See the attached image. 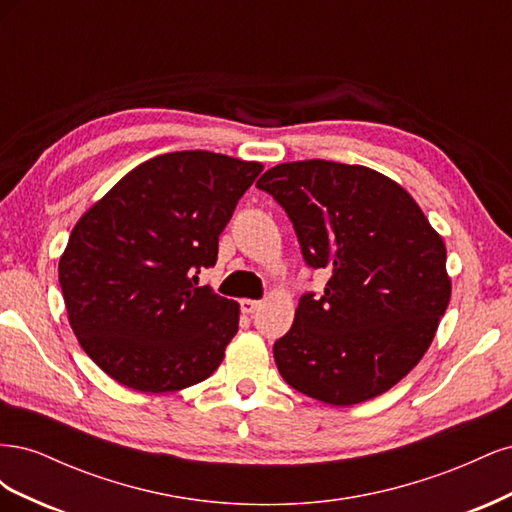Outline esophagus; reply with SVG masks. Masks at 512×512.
<instances>
[{
    "mask_svg": "<svg viewBox=\"0 0 512 512\" xmlns=\"http://www.w3.org/2000/svg\"><path fill=\"white\" fill-rule=\"evenodd\" d=\"M258 307H260V301H252V299H243L241 301V312L243 314H254Z\"/></svg>",
    "mask_w": 512,
    "mask_h": 512,
    "instance_id": "obj_1",
    "label": "esophagus"
}]
</instances>
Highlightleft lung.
I'll list each match as a JSON object with an SVG mask.
<instances>
[{
  "mask_svg": "<svg viewBox=\"0 0 512 512\" xmlns=\"http://www.w3.org/2000/svg\"><path fill=\"white\" fill-rule=\"evenodd\" d=\"M256 185L288 213L307 267L331 273L273 344L282 378L331 406L386 393L423 359L451 301L442 237L399 183L367 166L286 162Z\"/></svg>",
  "mask_w": 512,
  "mask_h": 512,
  "instance_id": "obj_1",
  "label": "left lung"
}]
</instances>
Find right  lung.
I'll return each instance as SVG.
<instances>
[{
  "mask_svg": "<svg viewBox=\"0 0 512 512\" xmlns=\"http://www.w3.org/2000/svg\"><path fill=\"white\" fill-rule=\"evenodd\" d=\"M262 164L175 151L136 166L72 228L59 284L79 344L143 393L203 382L239 329V305L196 288Z\"/></svg>",
  "mask_w": 512,
  "mask_h": 512,
  "instance_id": "obj_1",
  "label": "right lung"
}]
</instances>
